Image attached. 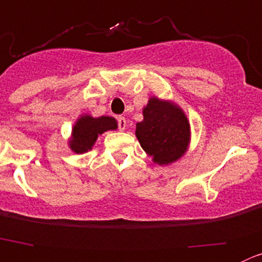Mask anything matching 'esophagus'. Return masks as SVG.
<instances>
[{"label": "esophagus", "instance_id": "1", "mask_svg": "<svg viewBox=\"0 0 262 262\" xmlns=\"http://www.w3.org/2000/svg\"><path fill=\"white\" fill-rule=\"evenodd\" d=\"M116 120H118V126H119V130H125V128H126V120H125V118H124V116H118V118H116Z\"/></svg>", "mask_w": 262, "mask_h": 262}]
</instances>
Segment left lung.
Masks as SVG:
<instances>
[{
  "label": "left lung",
  "instance_id": "obj_1",
  "mask_svg": "<svg viewBox=\"0 0 262 262\" xmlns=\"http://www.w3.org/2000/svg\"><path fill=\"white\" fill-rule=\"evenodd\" d=\"M143 116L136 130L142 148L160 165L179 159L189 141V123L183 111L154 97L143 108Z\"/></svg>",
  "mask_w": 262,
  "mask_h": 262
}]
</instances>
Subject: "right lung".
Here are the masks:
<instances>
[{
    "label": "right lung",
    "mask_w": 262,
    "mask_h": 262,
    "mask_svg": "<svg viewBox=\"0 0 262 262\" xmlns=\"http://www.w3.org/2000/svg\"><path fill=\"white\" fill-rule=\"evenodd\" d=\"M116 128L118 123L111 116H100V118H92L90 115L82 116L73 129L70 148L77 154L88 151L95 144L98 134Z\"/></svg>",
    "instance_id": "add662e5"
}]
</instances>
